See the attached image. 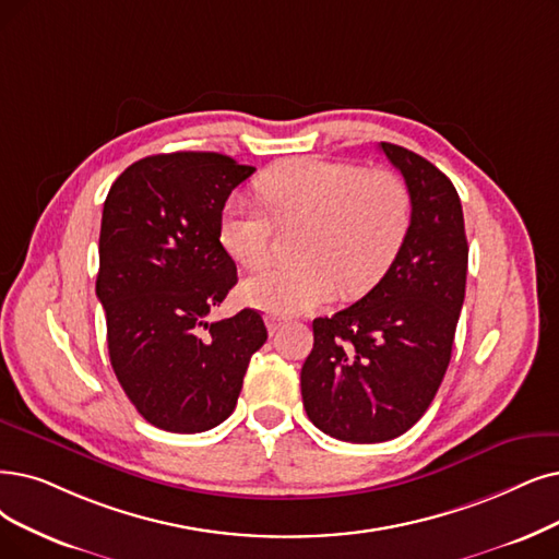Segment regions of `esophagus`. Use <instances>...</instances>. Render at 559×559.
<instances>
[{
	"label": "esophagus",
	"instance_id": "1",
	"mask_svg": "<svg viewBox=\"0 0 559 559\" xmlns=\"http://www.w3.org/2000/svg\"><path fill=\"white\" fill-rule=\"evenodd\" d=\"M265 323H267V330H271V334H275L286 323V319L277 317V314H271V317H265Z\"/></svg>",
	"mask_w": 559,
	"mask_h": 559
}]
</instances>
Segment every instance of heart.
<instances>
[{
	"instance_id": "obj_1",
	"label": "heart",
	"mask_w": 559,
	"mask_h": 559,
	"mask_svg": "<svg viewBox=\"0 0 559 559\" xmlns=\"http://www.w3.org/2000/svg\"><path fill=\"white\" fill-rule=\"evenodd\" d=\"M257 192L277 225H305L296 240L300 259L267 265L242 284L245 300L267 314H302L340 286L350 296L367 292L390 271L411 229V192L388 169L294 158L263 171ZM219 242L240 265L259 267L271 254V219L229 202Z\"/></svg>"
}]
</instances>
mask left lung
<instances>
[{
	"instance_id": "8db88e82",
	"label": "left lung",
	"mask_w": 559,
	"mask_h": 559,
	"mask_svg": "<svg viewBox=\"0 0 559 559\" xmlns=\"http://www.w3.org/2000/svg\"><path fill=\"white\" fill-rule=\"evenodd\" d=\"M411 192L401 250L371 292L314 319L300 371L307 417L346 442H383L427 413L448 371L465 298L467 240L456 188L421 155L381 142Z\"/></svg>"
}]
</instances>
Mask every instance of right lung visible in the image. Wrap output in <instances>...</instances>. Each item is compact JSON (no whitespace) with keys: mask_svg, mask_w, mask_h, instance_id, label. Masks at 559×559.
<instances>
[{"mask_svg":"<svg viewBox=\"0 0 559 559\" xmlns=\"http://www.w3.org/2000/svg\"><path fill=\"white\" fill-rule=\"evenodd\" d=\"M254 171L222 153L176 151L132 163L107 192L96 296L109 362L158 429L202 433L225 421L267 340L254 309L206 321L238 282L219 242L222 209Z\"/></svg>","mask_w":559,"mask_h":559,"instance_id":"1","label":"right lung"}]
</instances>
